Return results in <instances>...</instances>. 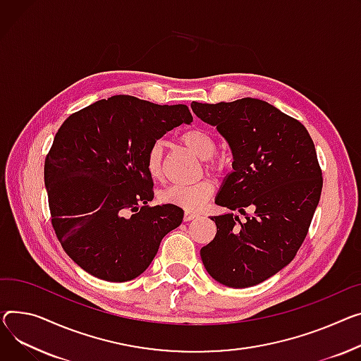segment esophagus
<instances>
[{
    "label": "esophagus",
    "mask_w": 361,
    "mask_h": 361,
    "mask_svg": "<svg viewBox=\"0 0 361 361\" xmlns=\"http://www.w3.org/2000/svg\"><path fill=\"white\" fill-rule=\"evenodd\" d=\"M197 213H193V212H185L184 213V222H190V221H193V219H196L197 218Z\"/></svg>",
    "instance_id": "34e87169"
}]
</instances>
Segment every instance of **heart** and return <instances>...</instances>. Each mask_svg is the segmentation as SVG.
Wrapping results in <instances>:
<instances>
[{
	"label": "heart",
	"mask_w": 361,
	"mask_h": 361,
	"mask_svg": "<svg viewBox=\"0 0 361 361\" xmlns=\"http://www.w3.org/2000/svg\"><path fill=\"white\" fill-rule=\"evenodd\" d=\"M180 140L191 152L206 161V170L218 171L221 164L212 157L216 154L218 145L213 136L199 128L187 129L180 135ZM147 170L154 180H161L164 177L162 168V147L159 142H155L149 148L147 155ZM214 184L210 180H202L190 185H173L164 190L159 195V200L164 204H171L187 212L200 210L206 202L213 196Z\"/></svg>",
	"instance_id": "1"
}]
</instances>
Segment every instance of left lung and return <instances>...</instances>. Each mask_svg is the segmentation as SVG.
<instances>
[{"label": "left lung", "mask_w": 361, "mask_h": 361, "mask_svg": "<svg viewBox=\"0 0 361 361\" xmlns=\"http://www.w3.org/2000/svg\"><path fill=\"white\" fill-rule=\"evenodd\" d=\"M191 109L216 126L233 155V171L214 200L229 213L212 216L218 231L200 250L202 261L228 287L255 286L284 269L307 235L322 191L314 140L296 118L258 99L193 102ZM232 211L247 221L243 224Z\"/></svg>", "instance_id": "1"}]
</instances>
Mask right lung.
<instances>
[{
    "mask_svg": "<svg viewBox=\"0 0 361 361\" xmlns=\"http://www.w3.org/2000/svg\"><path fill=\"white\" fill-rule=\"evenodd\" d=\"M191 122L184 104L113 95L62 123L44 159V185L55 233L82 270L106 281H129L181 225L183 209L148 204L154 183L147 155L166 132Z\"/></svg>",
    "mask_w": 361,
    "mask_h": 361,
    "instance_id": "1",
    "label": "right lung"
}]
</instances>
